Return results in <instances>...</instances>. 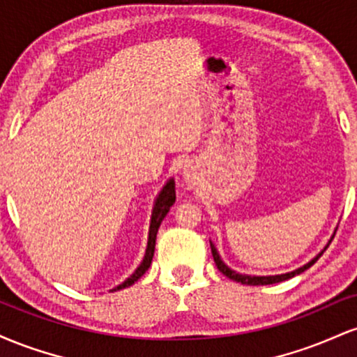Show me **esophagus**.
I'll return each mask as SVG.
<instances>
[{
	"instance_id": "esophagus-1",
	"label": "esophagus",
	"mask_w": 357,
	"mask_h": 357,
	"mask_svg": "<svg viewBox=\"0 0 357 357\" xmlns=\"http://www.w3.org/2000/svg\"><path fill=\"white\" fill-rule=\"evenodd\" d=\"M184 176H186L188 181H191V174H190V171H184Z\"/></svg>"
}]
</instances>
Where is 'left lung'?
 Listing matches in <instances>:
<instances>
[{"instance_id":"obj_1","label":"left lung","mask_w":357,"mask_h":357,"mask_svg":"<svg viewBox=\"0 0 357 357\" xmlns=\"http://www.w3.org/2000/svg\"><path fill=\"white\" fill-rule=\"evenodd\" d=\"M334 235H335V233H334ZM333 238H334V236H333ZM333 238H331V241H333ZM331 241H329V243H331ZM329 243L326 245V248H324L322 252L319 253L317 257H314L312 260L309 261V264H305L304 267H301V268L294 270V272H289V273H282V275H267V277L245 275V273H238V272H235V270H231L230 267H227V265L223 264V260H221V257L218 255V250L215 248V245H213L211 241H210V247H211V253H213V260H215L216 267H218V270H220L221 273H223V275H227L228 278H231V280H235V282H240V284H243V285H270V284H278V282L289 280V278L296 277V275H298V273L305 272L307 268L312 267V265L315 264V261H317L319 258H321L322 253L326 252L327 247H329Z\"/></svg>"}]
</instances>
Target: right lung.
<instances>
[{
	"mask_svg": "<svg viewBox=\"0 0 357 357\" xmlns=\"http://www.w3.org/2000/svg\"><path fill=\"white\" fill-rule=\"evenodd\" d=\"M176 202V190H174V179H169L165 186H162L161 192L155 198L154 208H153V216H151V227H149V238H147V248H146V255L142 258L141 265L136 268V272L132 273L127 280L122 282L121 285H117L116 289L112 290H121L126 289V287H130L134 282H137L144 273L147 272V268L151 267V261H153L154 257V247H155V235H158L159 227H161V221L165 220V216L169 211V208L173 206Z\"/></svg>",
	"mask_w": 357,
	"mask_h": 357,
	"instance_id": "add662e5",
	"label": "right lung"
}]
</instances>
